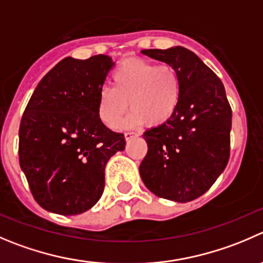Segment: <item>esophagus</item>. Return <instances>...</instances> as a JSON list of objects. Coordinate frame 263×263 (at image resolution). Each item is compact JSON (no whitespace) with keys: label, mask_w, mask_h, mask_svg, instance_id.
Instances as JSON below:
<instances>
[{"label":"esophagus","mask_w":263,"mask_h":263,"mask_svg":"<svg viewBox=\"0 0 263 263\" xmlns=\"http://www.w3.org/2000/svg\"><path fill=\"white\" fill-rule=\"evenodd\" d=\"M134 136H135L134 132H126V134H124V139H126L127 141H128V140H131V139H134Z\"/></svg>","instance_id":"34e87169"}]
</instances>
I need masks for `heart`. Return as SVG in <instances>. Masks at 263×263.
<instances>
[{"label":"heart","instance_id":"heart-1","mask_svg":"<svg viewBox=\"0 0 263 263\" xmlns=\"http://www.w3.org/2000/svg\"><path fill=\"white\" fill-rule=\"evenodd\" d=\"M111 85L113 88H101L98 99L99 116L109 127L118 124L128 109V101L132 110L123 127H136L145 122L159 126L175 114L180 103V76L170 65L131 59L116 68Z\"/></svg>","mask_w":263,"mask_h":263}]
</instances>
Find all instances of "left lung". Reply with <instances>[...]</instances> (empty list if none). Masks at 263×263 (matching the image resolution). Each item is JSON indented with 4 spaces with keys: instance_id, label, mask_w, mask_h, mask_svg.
Wrapping results in <instances>:
<instances>
[{
    "instance_id": "left-lung-1",
    "label": "left lung",
    "mask_w": 263,
    "mask_h": 263,
    "mask_svg": "<svg viewBox=\"0 0 263 263\" xmlns=\"http://www.w3.org/2000/svg\"><path fill=\"white\" fill-rule=\"evenodd\" d=\"M177 70L180 103L175 114L142 137L147 154L140 164L142 182L157 196L186 203L205 193L230 157L231 108L220 78L181 46L142 50Z\"/></svg>"
}]
</instances>
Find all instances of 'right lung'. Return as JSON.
<instances>
[{"instance_id": "1", "label": "right lung", "mask_w": 263, "mask_h": 263, "mask_svg": "<svg viewBox=\"0 0 263 263\" xmlns=\"http://www.w3.org/2000/svg\"><path fill=\"white\" fill-rule=\"evenodd\" d=\"M114 61L108 55L65 58L35 87L19 128V162L35 202L76 216L103 195L105 165L126 146L101 122L98 99Z\"/></svg>"}]
</instances>
